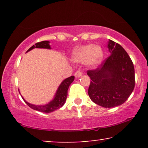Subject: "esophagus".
Masks as SVG:
<instances>
[{
	"label": "esophagus",
	"mask_w": 148,
	"mask_h": 148,
	"mask_svg": "<svg viewBox=\"0 0 148 148\" xmlns=\"http://www.w3.org/2000/svg\"><path fill=\"white\" fill-rule=\"evenodd\" d=\"M82 74H83V73L82 71L78 70V71H77L75 72V77L76 78H79L82 75Z\"/></svg>",
	"instance_id": "1"
}]
</instances>
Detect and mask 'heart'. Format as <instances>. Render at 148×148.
<instances>
[{"label":"heart","mask_w":148,"mask_h":148,"mask_svg":"<svg viewBox=\"0 0 148 148\" xmlns=\"http://www.w3.org/2000/svg\"><path fill=\"white\" fill-rule=\"evenodd\" d=\"M104 57V51L100 46L88 44L76 48L73 52L72 60L75 62H88L91 65H96Z\"/></svg>","instance_id":"1"}]
</instances>
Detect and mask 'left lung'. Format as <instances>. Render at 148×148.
<instances>
[{"label":"left lung","instance_id":"obj_1","mask_svg":"<svg viewBox=\"0 0 148 148\" xmlns=\"http://www.w3.org/2000/svg\"><path fill=\"white\" fill-rule=\"evenodd\" d=\"M110 55L100 67L87 71L91 79L88 95L96 104L112 108L123 104L135 87V69L129 54L120 44L109 40Z\"/></svg>","mask_w":148,"mask_h":148}]
</instances>
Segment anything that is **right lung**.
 Masks as SVG:
<instances>
[{"instance_id": "add662e5", "label": "right lung", "mask_w": 148, "mask_h": 148, "mask_svg": "<svg viewBox=\"0 0 148 148\" xmlns=\"http://www.w3.org/2000/svg\"><path fill=\"white\" fill-rule=\"evenodd\" d=\"M49 43L50 42L48 41H42L40 42H38V43L35 44V46H32L31 48H29V50H28L27 52L29 51V50L34 49V48H35L50 49L51 48H50ZM74 79V76H71L65 79L60 84L59 87H58L55 96H54V98L51 101V102H50L48 104L46 105H43V106H38V105L32 104L28 103L27 102H26V101L24 100L23 97H22V98L23 99L25 102L27 104V106H29L30 108L34 109V110L40 111V112H53V111L60 108V107L63 106L64 103H65L66 97H67V91L69 87L71 84V83L73 82Z\"/></svg>"}]
</instances>
